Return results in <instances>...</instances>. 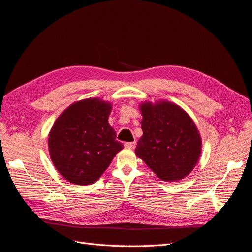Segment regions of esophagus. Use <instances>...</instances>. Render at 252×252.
Segmentation results:
<instances>
[{"label":"esophagus","instance_id":"1","mask_svg":"<svg viewBox=\"0 0 252 252\" xmlns=\"http://www.w3.org/2000/svg\"><path fill=\"white\" fill-rule=\"evenodd\" d=\"M135 145H136V142H127V143H125L124 146L129 149H133L135 147Z\"/></svg>","mask_w":252,"mask_h":252}]
</instances>
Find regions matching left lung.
I'll return each instance as SVG.
<instances>
[{"label": "left lung", "instance_id": "8db88e82", "mask_svg": "<svg viewBox=\"0 0 252 252\" xmlns=\"http://www.w3.org/2000/svg\"><path fill=\"white\" fill-rule=\"evenodd\" d=\"M142 138L135 154L166 182L185 178L201 155L200 133L188 114L169 102L141 105Z\"/></svg>", "mask_w": 252, "mask_h": 252}]
</instances>
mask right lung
<instances>
[{
	"label": "right lung",
	"instance_id": "obj_1",
	"mask_svg": "<svg viewBox=\"0 0 252 252\" xmlns=\"http://www.w3.org/2000/svg\"><path fill=\"white\" fill-rule=\"evenodd\" d=\"M111 105L87 98L69 106L53 124L48 147L53 165L70 183L89 185L123 149L108 123Z\"/></svg>",
	"mask_w": 252,
	"mask_h": 252
}]
</instances>
